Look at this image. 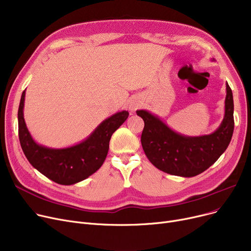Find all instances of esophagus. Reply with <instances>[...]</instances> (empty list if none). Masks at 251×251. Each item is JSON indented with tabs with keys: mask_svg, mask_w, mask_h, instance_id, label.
I'll use <instances>...</instances> for the list:
<instances>
[{
	"mask_svg": "<svg viewBox=\"0 0 251 251\" xmlns=\"http://www.w3.org/2000/svg\"><path fill=\"white\" fill-rule=\"evenodd\" d=\"M141 100L138 98H133L131 99V100L129 101V110L131 112H135L137 109H139L141 107Z\"/></svg>",
	"mask_w": 251,
	"mask_h": 251,
	"instance_id": "34e87169",
	"label": "esophagus"
}]
</instances>
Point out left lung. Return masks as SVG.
<instances>
[{
	"label": "left lung",
	"mask_w": 251,
	"mask_h": 251,
	"mask_svg": "<svg viewBox=\"0 0 251 251\" xmlns=\"http://www.w3.org/2000/svg\"><path fill=\"white\" fill-rule=\"evenodd\" d=\"M225 115L213 133L202 136L182 135L147 110H137L144 121L141 146L150 162L165 173L194 177L212 166L224 153L234 131L233 94L226 83Z\"/></svg>",
	"instance_id": "obj_1"
}]
</instances>
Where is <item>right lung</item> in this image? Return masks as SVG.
<instances>
[{"label": "right lung", "instance_id": "right-lung-1", "mask_svg": "<svg viewBox=\"0 0 251 251\" xmlns=\"http://www.w3.org/2000/svg\"><path fill=\"white\" fill-rule=\"evenodd\" d=\"M25 90L18 109V134L26 159L47 178L62 185L80 182L101 167L109 151L112 134L129 116L128 111L118 112L103 120L86 139L65 149H50L36 143L26 127L23 108Z\"/></svg>", "mask_w": 251, "mask_h": 251}]
</instances>
